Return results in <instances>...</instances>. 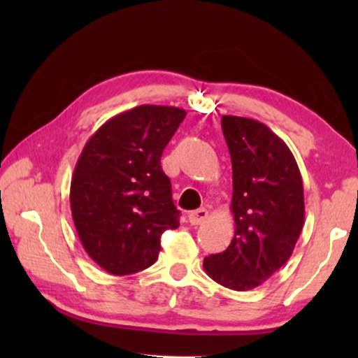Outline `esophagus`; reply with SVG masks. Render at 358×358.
<instances>
[{
    "label": "esophagus",
    "instance_id": "34e87169",
    "mask_svg": "<svg viewBox=\"0 0 358 358\" xmlns=\"http://www.w3.org/2000/svg\"><path fill=\"white\" fill-rule=\"evenodd\" d=\"M208 216V211L205 208H199V210H194L189 213V222L192 224V226H201V224L207 220Z\"/></svg>",
    "mask_w": 358,
    "mask_h": 358
}]
</instances>
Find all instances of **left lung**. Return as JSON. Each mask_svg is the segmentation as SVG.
<instances>
[{"label": "left lung", "instance_id": "obj_1", "mask_svg": "<svg viewBox=\"0 0 358 358\" xmlns=\"http://www.w3.org/2000/svg\"><path fill=\"white\" fill-rule=\"evenodd\" d=\"M232 159L235 235L226 251L203 259L211 280L251 290L292 256L305 224L303 180L286 142L257 120L222 115Z\"/></svg>", "mask_w": 358, "mask_h": 358}]
</instances>
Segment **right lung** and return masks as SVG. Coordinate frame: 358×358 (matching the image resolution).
Segmentation results:
<instances>
[{
    "instance_id": "obj_1",
    "label": "right lung",
    "mask_w": 358,
    "mask_h": 358,
    "mask_svg": "<svg viewBox=\"0 0 358 358\" xmlns=\"http://www.w3.org/2000/svg\"><path fill=\"white\" fill-rule=\"evenodd\" d=\"M186 110L143 104L106 121L88 138L71 180V211L85 251L110 275L153 265L161 235L180 226L162 150Z\"/></svg>"
}]
</instances>
